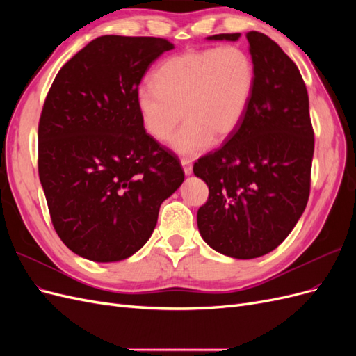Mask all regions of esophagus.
Listing matches in <instances>:
<instances>
[{
  "instance_id": "obj_1",
  "label": "esophagus",
  "mask_w": 356,
  "mask_h": 356,
  "mask_svg": "<svg viewBox=\"0 0 356 356\" xmlns=\"http://www.w3.org/2000/svg\"><path fill=\"white\" fill-rule=\"evenodd\" d=\"M181 165L182 169H184L186 175H191L193 174V166H191V160L190 159H181Z\"/></svg>"
}]
</instances>
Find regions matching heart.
Returning <instances> with one entry per match:
<instances>
[{
  "mask_svg": "<svg viewBox=\"0 0 356 356\" xmlns=\"http://www.w3.org/2000/svg\"><path fill=\"white\" fill-rule=\"evenodd\" d=\"M153 83L139 86L135 93L145 132L163 143L184 115L186 124L169 145L181 156H199L242 124L254 93L255 67L238 46L187 50L161 62Z\"/></svg>",
  "mask_w": 356,
  "mask_h": 356,
  "instance_id": "1",
  "label": "heart"
}]
</instances>
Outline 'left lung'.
<instances>
[{"instance_id":"1","label":"left lung","mask_w":356,"mask_h":356,"mask_svg":"<svg viewBox=\"0 0 356 356\" xmlns=\"http://www.w3.org/2000/svg\"><path fill=\"white\" fill-rule=\"evenodd\" d=\"M218 34L211 41H238ZM255 86L242 124L193 172L209 188L197 211L202 239L227 257L250 260L281 245L309 200L314 129L296 63L261 32L246 34Z\"/></svg>"}]
</instances>
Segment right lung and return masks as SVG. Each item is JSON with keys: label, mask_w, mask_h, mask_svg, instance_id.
Masks as SVG:
<instances>
[{"label": "right lung", "mask_w": 356, "mask_h": 356, "mask_svg": "<svg viewBox=\"0 0 356 356\" xmlns=\"http://www.w3.org/2000/svg\"><path fill=\"white\" fill-rule=\"evenodd\" d=\"M174 44L104 35L58 72L38 124V175L53 227L72 252L124 260L152 238L163 200L179 188L177 156L149 136L135 93Z\"/></svg>", "instance_id": "add662e5"}]
</instances>
